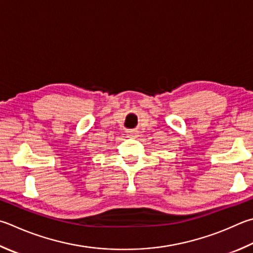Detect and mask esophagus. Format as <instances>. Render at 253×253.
Returning <instances> with one entry per match:
<instances>
[{
    "label": "esophagus",
    "mask_w": 253,
    "mask_h": 253,
    "mask_svg": "<svg viewBox=\"0 0 253 253\" xmlns=\"http://www.w3.org/2000/svg\"><path fill=\"white\" fill-rule=\"evenodd\" d=\"M127 136L130 137V138H137V136H138V131H137V130H128Z\"/></svg>",
    "instance_id": "esophagus-1"
}]
</instances>
